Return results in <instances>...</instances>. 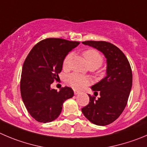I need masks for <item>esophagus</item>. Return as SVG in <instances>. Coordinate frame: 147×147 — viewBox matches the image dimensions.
Instances as JSON below:
<instances>
[{
    "instance_id": "1",
    "label": "esophagus",
    "mask_w": 147,
    "mask_h": 147,
    "mask_svg": "<svg viewBox=\"0 0 147 147\" xmlns=\"http://www.w3.org/2000/svg\"><path fill=\"white\" fill-rule=\"evenodd\" d=\"M74 94H79V93H80V92H79V91H78V90H76V89H74Z\"/></svg>"
}]
</instances>
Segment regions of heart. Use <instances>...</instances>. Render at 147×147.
<instances>
[{
    "label": "heart",
    "instance_id": "obj_1",
    "mask_svg": "<svg viewBox=\"0 0 147 147\" xmlns=\"http://www.w3.org/2000/svg\"><path fill=\"white\" fill-rule=\"evenodd\" d=\"M83 55L89 67H96L97 68L102 64V56L96 50H92V49L86 50L83 52ZM71 56H72L71 53H68L64 58L63 61V68L64 70H67L69 68ZM67 82L73 88L81 89L90 84V79L86 76L74 73L68 76Z\"/></svg>",
    "mask_w": 147,
    "mask_h": 147
}]
</instances>
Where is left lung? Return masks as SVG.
I'll return each mask as SVG.
<instances>
[{
	"label": "left lung",
	"instance_id": "8db88e82",
	"mask_svg": "<svg viewBox=\"0 0 147 147\" xmlns=\"http://www.w3.org/2000/svg\"><path fill=\"white\" fill-rule=\"evenodd\" d=\"M84 45L100 50L107 59V76L92 86L96 99L89 95V102L82 109L84 115L92 123L107 125L121 115L127 105L131 86L132 71L128 59L118 47L105 41H85Z\"/></svg>",
	"mask_w": 147,
	"mask_h": 147
}]
</instances>
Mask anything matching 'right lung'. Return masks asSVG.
Returning a JSON list of instances; mask_svg holds the SVG:
<instances>
[{
  "instance_id": "add662e5",
  "label": "right lung",
  "mask_w": 147,
  "mask_h": 147,
  "mask_svg": "<svg viewBox=\"0 0 147 147\" xmlns=\"http://www.w3.org/2000/svg\"><path fill=\"white\" fill-rule=\"evenodd\" d=\"M79 42L60 38H47L36 44L23 64L20 82L21 95L31 116L40 123L56 119L63 104L74 96L71 88L65 86L59 92L50 85L59 79L63 61Z\"/></svg>"
}]
</instances>
